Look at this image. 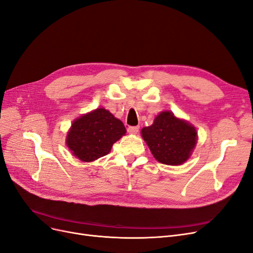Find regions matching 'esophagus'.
<instances>
[{"instance_id":"34e87169","label":"esophagus","mask_w":253,"mask_h":253,"mask_svg":"<svg viewBox=\"0 0 253 253\" xmlns=\"http://www.w3.org/2000/svg\"><path fill=\"white\" fill-rule=\"evenodd\" d=\"M139 132V126H128L127 127V133L128 134H137Z\"/></svg>"}]
</instances>
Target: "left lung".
Returning <instances> with one entry per match:
<instances>
[{
  "label": "left lung",
  "mask_w": 253,
  "mask_h": 253,
  "mask_svg": "<svg viewBox=\"0 0 253 253\" xmlns=\"http://www.w3.org/2000/svg\"><path fill=\"white\" fill-rule=\"evenodd\" d=\"M141 135L155 159L166 165L185 163L197 142L196 128L170 111L161 112L153 125L141 129Z\"/></svg>",
  "instance_id": "8db88e82"
}]
</instances>
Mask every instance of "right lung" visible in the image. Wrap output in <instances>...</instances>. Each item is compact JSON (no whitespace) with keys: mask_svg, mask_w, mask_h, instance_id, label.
I'll return each instance as SVG.
<instances>
[{"mask_svg":"<svg viewBox=\"0 0 253 253\" xmlns=\"http://www.w3.org/2000/svg\"><path fill=\"white\" fill-rule=\"evenodd\" d=\"M126 133L124 124L104 108L77 118L66 136V145L83 162H92L110 153Z\"/></svg>","mask_w":253,"mask_h":253,"instance_id":"1","label":"right lung"}]
</instances>
